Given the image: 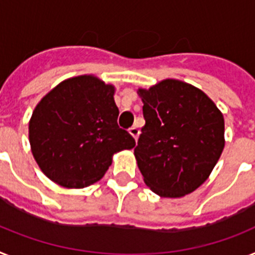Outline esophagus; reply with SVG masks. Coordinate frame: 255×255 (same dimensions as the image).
Listing matches in <instances>:
<instances>
[{"label": "esophagus", "instance_id": "1", "mask_svg": "<svg viewBox=\"0 0 255 255\" xmlns=\"http://www.w3.org/2000/svg\"><path fill=\"white\" fill-rule=\"evenodd\" d=\"M129 132L131 134L134 139H135V140L138 139V135H139V129H138L136 126H131V128L129 129Z\"/></svg>", "mask_w": 255, "mask_h": 255}]
</instances>
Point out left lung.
Returning <instances> with one entry per match:
<instances>
[{
  "mask_svg": "<svg viewBox=\"0 0 255 255\" xmlns=\"http://www.w3.org/2000/svg\"><path fill=\"white\" fill-rule=\"evenodd\" d=\"M146 125L134 148L146 185L180 198L208 178L224 148V117L199 88L165 79L139 88Z\"/></svg>",
  "mask_w": 255,
  "mask_h": 255,
  "instance_id": "obj_1",
  "label": "left lung"
}]
</instances>
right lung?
I'll return each instance as SVG.
<instances>
[{"label": "right lung", "mask_w": 255, "mask_h": 255, "mask_svg": "<svg viewBox=\"0 0 255 255\" xmlns=\"http://www.w3.org/2000/svg\"><path fill=\"white\" fill-rule=\"evenodd\" d=\"M115 87L94 75L61 82L32 112L31 151L43 173L69 189L99 181L112 156L131 150L135 140L117 124Z\"/></svg>", "instance_id": "add662e5"}]
</instances>
